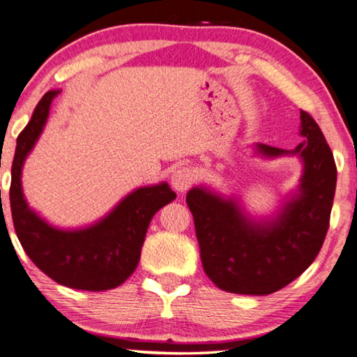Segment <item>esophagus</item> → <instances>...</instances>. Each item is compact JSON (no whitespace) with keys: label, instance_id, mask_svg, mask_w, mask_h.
<instances>
[{"label":"esophagus","instance_id":"esophagus-1","mask_svg":"<svg viewBox=\"0 0 357 357\" xmlns=\"http://www.w3.org/2000/svg\"><path fill=\"white\" fill-rule=\"evenodd\" d=\"M195 183V172L190 167H178L172 174V186L180 193H183Z\"/></svg>","mask_w":357,"mask_h":357}]
</instances>
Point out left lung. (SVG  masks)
<instances>
[{
	"mask_svg": "<svg viewBox=\"0 0 357 357\" xmlns=\"http://www.w3.org/2000/svg\"><path fill=\"white\" fill-rule=\"evenodd\" d=\"M305 140L294 151L259 145L263 155L295 153L305 161L300 196L271 225L245 220L231 201L193 188L186 195L195 218L204 271L218 289L268 295L286 287L308 268L324 244L337 185L332 150L314 118L300 112Z\"/></svg>",
	"mask_w": 357,
	"mask_h": 357,
	"instance_id": "1",
	"label": "left lung"
}]
</instances>
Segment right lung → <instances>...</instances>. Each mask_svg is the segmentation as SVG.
Here are the masks:
<instances>
[{
	"label": "right lung",
	"instance_id": "right-lung-1",
	"mask_svg": "<svg viewBox=\"0 0 357 357\" xmlns=\"http://www.w3.org/2000/svg\"><path fill=\"white\" fill-rule=\"evenodd\" d=\"M57 94L49 91L43 96L17 137L9 188L14 229L30 260L49 278L71 289L102 292L121 286L135 271L153 215L177 195L167 183L139 188L100 223L79 231H60L43 222L26 206L20 172Z\"/></svg>",
	"mask_w": 357,
	"mask_h": 357
}]
</instances>
